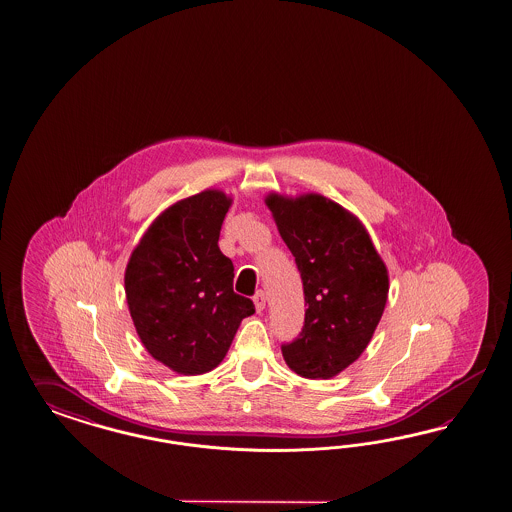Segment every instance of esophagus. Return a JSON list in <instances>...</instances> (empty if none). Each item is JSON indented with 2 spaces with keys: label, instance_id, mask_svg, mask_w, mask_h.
I'll use <instances>...</instances> for the list:
<instances>
[{
  "label": "esophagus",
  "instance_id": "34e87169",
  "mask_svg": "<svg viewBox=\"0 0 512 512\" xmlns=\"http://www.w3.org/2000/svg\"><path fill=\"white\" fill-rule=\"evenodd\" d=\"M253 302H255V310L259 311V313L266 308V296H264L263 291H257V293H255Z\"/></svg>",
  "mask_w": 512,
  "mask_h": 512
}]
</instances>
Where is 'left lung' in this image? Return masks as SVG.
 Listing matches in <instances>:
<instances>
[{
  "mask_svg": "<svg viewBox=\"0 0 512 512\" xmlns=\"http://www.w3.org/2000/svg\"><path fill=\"white\" fill-rule=\"evenodd\" d=\"M266 204L295 257L306 300L304 326L281 353L298 375L330 379L372 340L387 304V266L357 217L323 195H270Z\"/></svg>",
  "mask_w": 512,
  "mask_h": 512,
  "instance_id": "obj_1",
  "label": "left lung"
}]
</instances>
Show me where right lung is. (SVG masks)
<instances>
[{
    "mask_svg": "<svg viewBox=\"0 0 512 512\" xmlns=\"http://www.w3.org/2000/svg\"><path fill=\"white\" fill-rule=\"evenodd\" d=\"M231 199L208 189L172 204L131 253L125 296L148 353L184 375L214 370L253 302L233 291L234 266L217 246Z\"/></svg>",
    "mask_w": 512,
    "mask_h": 512,
    "instance_id": "obj_1",
    "label": "right lung"
}]
</instances>
